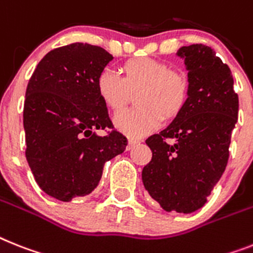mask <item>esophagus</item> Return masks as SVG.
<instances>
[{"instance_id":"obj_1","label":"esophagus","mask_w":253,"mask_h":253,"mask_svg":"<svg viewBox=\"0 0 253 253\" xmlns=\"http://www.w3.org/2000/svg\"><path fill=\"white\" fill-rule=\"evenodd\" d=\"M137 143H138V141H137V139L129 138V141H128V150H130L131 147H134V146L137 145Z\"/></svg>"}]
</instances>
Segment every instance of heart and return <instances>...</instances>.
Returning a JSON list of instances; mask_svg holds the SVG:
<instances>
[{
  "mask_svg": "<svg viewBox=\"0 0 253 253\" xmlns=\"http://www.w3.org/2000/svg\"><path fill=\"white\" fill-rule=\"evenodd\" d=\"M123 77L106 70L97 79V91L108 108L118 111L135 94L138 107L115 115L114 124L130 137H142L159 126L164 119L176 118L189 97V80L177 70L160 60L134 58L122 67Z\"/></svg>",
  "mask_w": 253,
  "mask_h": 253,
  "instance_id": "1",
  "label": "heart"
}]
</instances>
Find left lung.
<instances>
[{"label": "left lung", "mask_w": 253, "mask_h": 253, "mask_svg": "<svg viewBox=\"0 0 253 253\" xmlns=\"http://www.w3.org/2000/svg\"><path fill=\"white\" fill-rule=\"evenodd\" d=\"M189 97L182 111L146 139L151 162L142 170L150 197L167 212L191 213L206 204L221 178L238 120V94L230 68L203 43L182 46Z\"/></svg>", "instance_id": "8db88e82"}]
</instances>
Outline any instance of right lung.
Instances as JSON below:
<instances>
[{
    "mask_svg": "<svg viewBox=\"0 0 253 253\" xmlns=\"http://www.w3.org/2000/svg\"><path fill=\"white\" fill-rule=\"evenodd\" d=\"M114 56L75 42L51 50L29 79L23 110L26 158L42 191L62 202L90 194L104 163L124 152L128 139L114 128L98 95L97 79Z\"/></svg>",
    "mask_w": 253,
    "mask_h": 253,
    "instance_id": "1",
    "label": "right lung"
}]
</instances>
